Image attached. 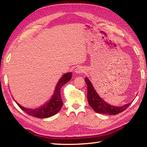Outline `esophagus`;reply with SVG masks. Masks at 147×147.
<instances>
[{
  "instance_id": "obj_1",
  "label": "esophagus",
  "mask_w": 147,
  "mask_h": 147,
  "mask_svg": "<svg viewBox=\"0 0 147 147\" xmlns=\"http://www.w3.org/2000/svg\"><path fill=\"white\" fill-rule=\"evenodd\" d=\"M84 72H85V68L81 66L76 67L75 71H74V73L76 74H82L84 73Z\"/></svg>"
}]
</instances>
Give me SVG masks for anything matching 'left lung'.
Wrapping results in <instances>:
<instances>
[{"instance_id":"8db88e82","label":"left lung","mask_w":147,"mask_h":147,"mask_svg":"<svg viewBox=\"0 0 147 147\" xmlns=\"http://www.w3.org/2000/svg\"><path fill=\"white\" fill-rule=\"evenodd\" d=\"M85 80L87 85V89H88L87 98H88V104L94 111L97 113L107 115L118 114L126 110L132 103L130 102L123 106H115L109 104L104 99H102L96 93L88 78L86 77Z\"/></svg>"}]
</instances>
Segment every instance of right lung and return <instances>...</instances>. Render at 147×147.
I'll return each instance as SVG.
<instances>
[{
  "label": "right lung",
  "instance_id": "right-lung-1",
  "mask_svg": "<svg viewBox=\"0 0 147 147\" xmlns=\"http://www.w3.org/2000/svg\"><path fill=\"white\" fill-rule=\"evenodd\" d=\"M71 77L72 73L64 74L56 85L54 94L51 96V98L40 107L35 109L26 108L21 105L14 99V101L21 109L32 116L38 118H48L52 117L57 114L62 107L63 102L61 99V88L64 84L67 83L71 79Z\"/></svg>",
  "mask_w": 147,
  "mask_h": 147
}]
</instances>
